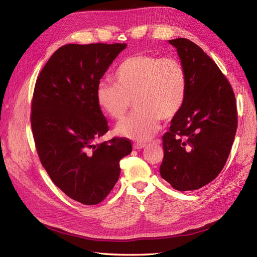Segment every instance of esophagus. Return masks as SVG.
Segmentation results:
<instances>
[{"mask_svg": "<svg viewBox=\"0 0 257 257\" xmlns=\"http://www.w3.org/2000/svg\"><path fill=\"white\" fill-rule=\"evenodd\" d=\"M146 146H147V144H146V143L137 142V143H135V144H134V149H136V150H140V149H143V148H146Z\"/></svg>", "mask_w": 257, "mask_h": 257, "instance_id": "esophagus-1", "label": "esophagus"}]
</instances>
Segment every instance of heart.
<instances>
[{"label":"heart","mask_w":257,"mask_h":257,"mask_svg":"<svg viewBox=\"0 0 257 257\" xmlns=\"http://www.w3.org/2000/svg\"><path fill=\"white\" fill-rule=\"evenodd\" d=\"M113 79L114 83L97 84L96 103L105 115L120 120L134 100L137 111L118 124L116 133L139 142L159 131L161 119L178 115L188 94L186 68L175 57L131 55L118 65Z\"/></svg>","instance_id":"1"}]
</instances>
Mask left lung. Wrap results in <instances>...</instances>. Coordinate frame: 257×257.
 Masks as SVG:
<instances>
[{
  "label": "left lung",
  "instance_id": "obj_1",
  "mask_svg": "<svg viewBox=\"0 0 257 257\" xmlns=\"http://www.w3.org/2000/svg\"><path fill=\"white\" fill-rule=\"evenodd\" d=\"M177 49L188 76L180 113L163 136V179L178 191L197 190L222 170L238 127L235 96L218 66L185 38L168 41Z\"/></svg>",
  "mask_w": 257,
  "mask_h": 257
}]
</instances>
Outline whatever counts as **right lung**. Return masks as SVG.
<instances>
[{
	"label": "right lung",
	"mask_w": 257,
	"mask_h": 257,
	"mask_svg": "<svg viewBox=\"0 0 257 257\" xmlns=\"http://www.w3.org/2000/svg\"><path fill=\"white\" fill-rule=\"evenodd\" d=\"M126 43L66 44L37 78L31 129L39 159L54 185L84 205L106 197L119 178V162L133 151L127 138L95 143L108 131L95 91Z\"/></svg>",
	"instance_id": "obj_1"
}]
</instances>
